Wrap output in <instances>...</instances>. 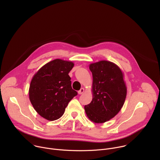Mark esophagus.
Returning <instances> with one entry per match:
<instances>
[{
  "label": "esophagus",
  "instance_id": "obj_1",
  "mask_svg": "<svg viewBox=\"0 0 160 160\" xmlns=\"http://www.w3.org/2000/svg\"><path fill=\"white\" fill-rule=\"evenodd\" d=\"M84 90H84L83 88H81L80 90H78V94H82L84 92Z\"/></svg>",
  "mask_w": 160,
  "mask_h": 160
}]
</instances>
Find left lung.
<instances>
[{"label":"left lung","mask_w":160,"mask_h":160,"mask_svg":"<svg viewBox=\"0 0 160 160\" xmlns=\"http://www.w3.org/2000/svg\"><path fill=\"white\" fill-rule=\"evenodd\" d=\"M92 73L93 98L84 108L88 118L102 123L115 117L120 111L127 96V87L120 68L110 61L90 64Z\"/></svg>","instance_id":"left-lung-1"}]
</instances>
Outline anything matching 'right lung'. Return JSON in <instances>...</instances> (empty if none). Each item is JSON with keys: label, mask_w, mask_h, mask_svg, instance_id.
I'll use <instances>...</instances> for the list:
<instances>
[{"label": "right lung", "mask_w": 160, "mask_h": 160, "mask_svg": "<svg viewBox=\"0 0 160 160\" xmlns=\"http://www.w3.org/2000/svg\"><path fill=\"white\" fill-rule=\"evenodd\" d=\"M73 66L71 61L54 59L43 66L33 76L29 98L42 117L50 121L59 119L69 102L77 95L68 75Z\"/></svg>", "instance_id": "add662e5"}]
</instances>
